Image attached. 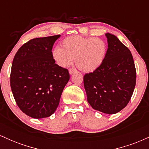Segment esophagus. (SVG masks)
<instances>
[{
  "label": "esophagus",
  "instance_id": "34e87169",
  "mask_svg": "<svg viewBox=\"0 0 149 149\" xmlns=\"http://www.w3.org/2000/svg\"><path fill=\"white\" fill-rule=\"evenodd\" d=\"M76 69H74V68H71V69H69V73L71 75L73 74L74 72H76Z\"/></svg>",
  "mask_w": 149,
  "mask_h": 149
}]
</instances>
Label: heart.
Returning <instances> with one entry per match:
<instances>
[{"label": "heart", "instance_id": "heart-1", "mask_svg": "<svg viewBox=\"0 0 149 149\" xmlns=\"http://www.w3.org/2000/svg\"><path fill=\"white\" fill-rule=\"evenodd\" d=\"M62 47H57L52 51V57L57 64L67 67L75 62L83 72H92L103 62L107 52V45L99 38L71 36L64 38Z\"/></svg>", "mask_w": 149, "mask_h": 149}]
</instances>
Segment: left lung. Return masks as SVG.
<instances>
[{
    "instance_id": "left-lung-1",
    "label": "left lung",
    "mask_w": 149,
    "mask_h": 149,
    "mask_svg": "<svg viewBox=\"0 0 149 149\" xmlns=\"http://www.w3.org/2000/svg\"><path fill=\"white\" fill-rule=\"evenodd\" d=\"M108 49L103 62L83 77L88 102L95 110L114 114L130 100L136 73L130 49L116 36L106 33Z\"/></svg>"
}]
</instances>
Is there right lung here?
Listing matches in <instances>:
<instances>
[{
    "label": "right lung",
    "mask_w": 149,
    "mask_h": 149,
    "mask_svg": "<svg viewBox=\"0 0 149 149\" xmlns=\"http://www.w3.org/2000/svg\"><path fill=\"white\" fill-rule=\"evenodd\" d=\"M60 35L31 39L18 49L12 64L10 86L18 107L33 118L50 116L59 105L70 76L55 64L52 49Z\"/></svg>",
    "instance_id": "right-lung-1"
}]
</instances>
